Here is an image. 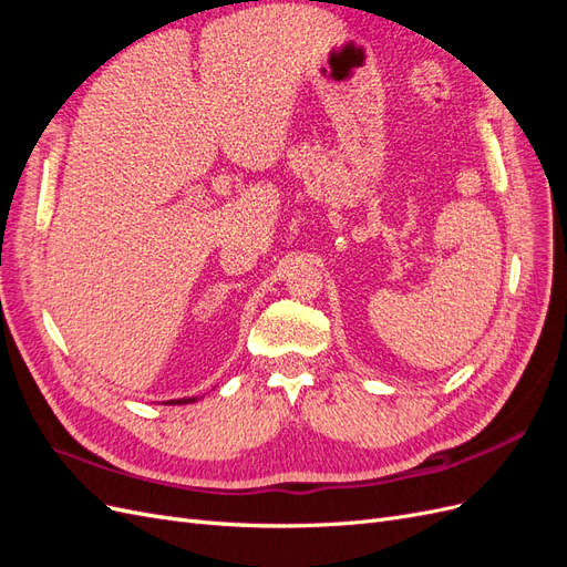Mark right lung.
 Instances as JSON below:
<instances>
[{
	"instance_id": "add662e5",
	"label": "right lung",
	"mask_w": 567,
	"mask_h": 567,
	"mask_svg": "<svg viewBox=\"0 0 567 567\" xmlns=\"http://www.w3.org/2000/svg\"><path fill=\"white\" fill-rule=\"evenodd\" d=\"M186 402H194V398H188V400H173V402H167V404H186Z\"/></svg>"
}]
</instances>
